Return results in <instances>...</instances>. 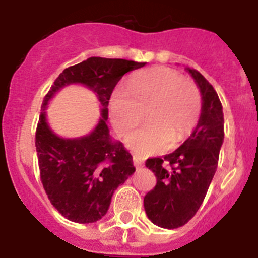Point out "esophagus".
Returning <instances> with one entry per match:
<instances>
[{"label":"esophagus","mask_w":258,"mask_h":258,"mask_svg":"<svg viewBox=\"0 0 258 258\" xmlns=\"http://www.w3.org/2000/svg\"><path fill=\"white\" fill-rule=\"evenodd\" d=\"M133 163L137 169H140V168L143 166V159L138 156V155H133Z\"/></svg>","instance_id":"esophagus-1"}]
</instances>
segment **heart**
Listing matches in <instances>:
<instances>
[{
    "instance_id": "obj_1",
    "label": "heart",
    "mask_w": 258,
    "mask_h": 258,
    "mask_svg": "<svg viewBox=\"0 0 258 258\" xmlns=\"http://www.w3.org/2000/svg\"><path fill=\"white\" fill-rule=\"evenodd\" d=\"M202 111V94L191 80L168 67L137 74L117 86L109 98V115L118 136H126L142 121L147 124L127 138V146L141 155L161 152L192 133Z\"/></svg>"
}]
</instances>
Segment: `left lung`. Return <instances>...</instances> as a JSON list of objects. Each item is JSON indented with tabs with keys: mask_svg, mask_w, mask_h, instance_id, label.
Masks as SVG:
<instances>
[{
	"mask_svg": "<svg viewBox=\"0 0 258 258\" xmlns=\"http://www.w3.org/2000/svg\"><path fill=\"white\" fill-rule=\"evenodd\" d=\"M187 71L202 93L199 122L174 152L146 160V166L156 177V184L146 194L143 206L151 222L164 229L183 226L200 208L217 169L225 134L217 93L199 71Z\"/></svg>",
	"mask_w": 258,
	"mask_h": 258,
	"instance_id": "left-lung-1",
	"label": "left lung"
}]
</instances>
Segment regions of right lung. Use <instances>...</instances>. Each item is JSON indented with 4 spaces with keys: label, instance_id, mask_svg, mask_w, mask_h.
Returning a JSON list of instances; mask_svg holds the SVG:
<instances>
[{
    "label": "right lung",
    "instance_id": "1",
    "mask_svg": "<svg viewBox=\"0 0 258 258\" xmlns=\"http://www.w3.org/2000/svg\"><path fill=\"white\" fill-rule=\"evenodd\" d=\"M145 64L93 56L66 68L45 95L42 109L59 89L83 84L97 94L102 106V117L94 131L75 140L56 136L47 125L45 111L38 118L36 151L41 182L50 203L67 220L77 223L101 220L108 211L116 188L136 172L129 151L109 137L107 107L120 79Z\"/></svg>",
    "mask_w": 258,
    "mask_h": 258
}]
</instances>
